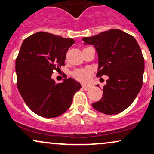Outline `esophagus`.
<instances>
[{"label":"esophagus","instance_id":"1","mask_svg":"<svg viewBox=\"0 0 154 154\" xmlns=\"http://www.w3.org/2000/svg\"><path fill=\"white\" fill-rule=\"evenodd\" d=\"M82 88L83 90H85V91H88V90H89L90 88H91V86L88 85L82 84Z\"/></svg>","mask_w":154,"mask_h":154}]
</instances>
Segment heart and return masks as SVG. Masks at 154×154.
<instances>
[{"label": "heart", "mask_w": 154, "mask_h": 154, "mask_svg": "<svg viewBox=\"0 0 154 154\" xmlns=\"http://www.w3.org/2000/svg\"><path fill=\"white\" fill-rule=\"evenodd\" d=\"M90 70L84 69H79L75 70L73 72V76L76 79L81 82H85L89 78Z\"/></svg>", "instance_id": "heart-1"}]
</instances>
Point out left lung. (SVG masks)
<instances>
[{
  "label": "left lung",
  "mask_w": 154,
  "mask_h": 154,
  "mask_svg": "<svg viewBox=\"0 0 154 154\" xmlns=\"http://www.w3.org/2000/svg\"><path fill=\"white\" fill-rule=\"evenodd\" d=\"M82 40L98 54L97 77H109L103 97L92 106L108 115L119 114L131 105L143 85L145 63L138 43L132 35L114 29Z\"/></svg>",
  "instance_id": "8db88e82"
}]
</instances>
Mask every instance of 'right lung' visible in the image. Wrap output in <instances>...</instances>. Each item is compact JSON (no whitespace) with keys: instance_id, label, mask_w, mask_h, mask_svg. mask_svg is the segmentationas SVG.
<instances>
[{"instance_id":"right-lung-1","label":"right lung","mask_w":154,"mask_h":154,"mask_svg":"<svg viewBox=\"0 0 154 154\" xmlns=\"http://www.w3.org/2000/svg\"><path fill=\"white\" fill-rule=\"evenodd\" d=\"M75 40L40 32L23 41L16 59L17 88L28 107L45 118L59 116L69 109L81 84L73 78L61 83L53 72L65 65L66 54Z\"/></svg>"}]
</instances>
